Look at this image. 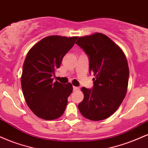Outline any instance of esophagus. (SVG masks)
<instances>
[{
  "label": "esophagus",
  "mask_w": 148,
  "mask_h": 148,
  "mask_svg": "<svg viewBox=\"0 0 148 148\" xmlns=\"http://www.w3.org/2000/svg\"><path fill=\"white\" fill-rule=\"evenodd\" d=\"M79 89V88L78 87H76V86H73V90H74V91L78 90Z\"/></svg>",
  "instance_id": "obj_1"
}]
</instances>
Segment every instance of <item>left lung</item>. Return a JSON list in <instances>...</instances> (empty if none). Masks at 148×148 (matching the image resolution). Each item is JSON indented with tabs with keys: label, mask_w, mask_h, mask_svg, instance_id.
I'll use <instances>...</instances> for the list:
<instances>
[{
	"label": "left lung",
	"mask_w": 148,
	"mask_h": 148,
	"mask_svg": "<svg viewBox=\"0 0 148 148\" xmlns=\"http://www.w3.org/2000/svg\"><path fill=\"white\" fill-rule=\"evenodd\" d=\"M89 57L90 72L95 78L92 89L83 87L79 109L83 116L99 121L112 115L127 94L129 70L123 51L106 35L95 33L80 37L76 42Z\"/></svg>",
	"instance_id": "1"
}]
</instances>
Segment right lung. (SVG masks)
<instances>
[{"instance_id":"obj_1","label":"right lung","mask_w":148,"mask_h":148,"mask_svg":"<svg viewBox=\"0 0 148 148\" xmlns=\"http://www.w3.org/2000/svg\"><path fill=\"white\" fill-rule=\"evenodd\" d=\"M78 37L47 36L27 53L21 78L22 91L27 105L39 118L52 120L63 114L72 85L53 83L51 76Z\"/></svg>"}]
</instances>
